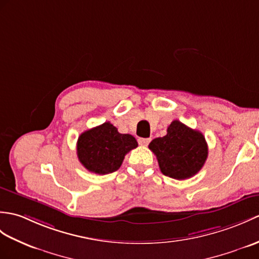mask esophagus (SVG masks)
<instances>
[{
	"mask_svg": "<svg viewBox=\"0 0 259 259\" xmlns=\"http://www.w3.org/2000/svg\"><path fill=\"white\" fill-rule=\"evenodd\" d=\"M150 141H151L150 138H139V139H138V142H139L140 146H148Z\"/></svg>",
	"mask_w": 259,
	"mask_h": 259,
	"instance_id": "34e87169",
	"label": "esophagus"
}]
</instances>
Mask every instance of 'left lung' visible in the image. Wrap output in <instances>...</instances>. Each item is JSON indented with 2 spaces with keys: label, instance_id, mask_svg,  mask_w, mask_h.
Returning <instances> with one entry per match:
<instances>
[{
  "label": "left lung",
  "instance_id": "obj_1",
  "mask_svg": "<svg viewBox=\"0 0 259 259\" xmlns=\"http://www.w3.org/2000/svg\"><path fill=\"white\" fill-rule=\"evenodd\" d=\"M155 154L161 172L177 180L190 179L202 169L208 154L202 132L189 128L179 120L167 127L166 135L149 144Z\"/></svg>",
  "mask_w": 259,
  "mask_h": 259
}]
</instances>
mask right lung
Masks as SVG:
<instances>
[{"instance_id": "obj_1", "label": "right lung", "mask_w": 259, "mask_h": 259, "mask_svg": "<svg viewBox=\"0 0 259 259\" xmlns=\"http://www.w3.org/2000/svg\"><path fill=\"white\" fill-rule=\"evenodd\" d=\"M137 147L135 137L120 134L115 125L105 122L79 136L77 155L88 171L108 174L117 171L122 164L124 155Z\"/></svg>"}]
</instances>
